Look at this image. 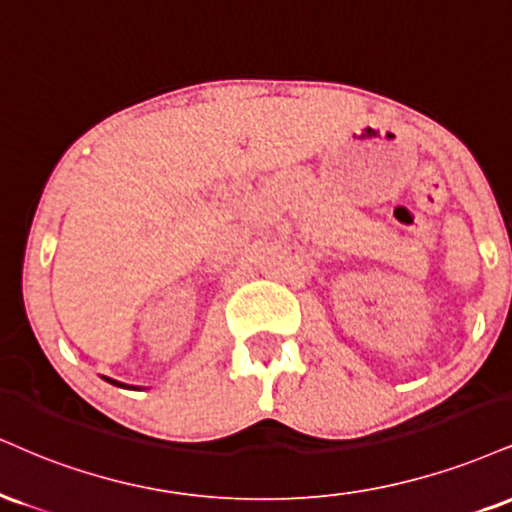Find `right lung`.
I'll return each mask as SVG.
<instances>
[{
	"instance_id": "obj_1",
	"label": "right lung",
	"mask_w": 512,
	"mask_h": 512,
	"mask_svg": "<svg viewBox=\"0 0 512 512\" xmlns=\"http://www.w3.org/2000/svg\"><path fill=\"white\" fill-rule=\"evenodd\" d=\"M107 381H112V384H116V386H123V384H119V381H114V379H107ZM126 389H131V386H126Z\"/></svg>"
}]
</instances>
